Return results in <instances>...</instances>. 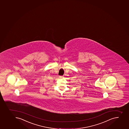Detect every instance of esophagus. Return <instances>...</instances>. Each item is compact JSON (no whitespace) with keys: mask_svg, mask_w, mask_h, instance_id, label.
Returning <instances> with one entry per match:
<instances>
[{"mask_svg":"<svg viewBox=\"0 0 129 129\" xmlns=\"http://www.w3.org/2000/svg\"><path fill=\"white\" fill-rule=\"evenodd\" d=\"M59 77H60V79H62V78L63 77V76H59Z\"/></svg>","mask_w":129,"mask_h":129,"instance_id":"esophagus-1","label":"esophagus"}]
</instances>
